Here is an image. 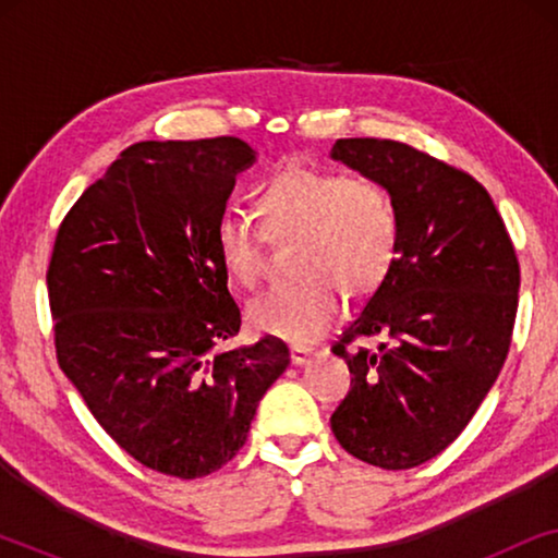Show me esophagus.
<instances>
[{
	"label": "esophagus",
	"mask_w": 558,
	"mask_h": 558,
	"mask_svg": "<svg viewBox=\"0 0 558 558\" xmlns=\"http://www.w3.org/2000/svg\"><path fill=\"white\" fill-rule=\"evenodd\" d=\"M312 355H315V353H312V348L294 345L292 350H289V357H292V365H307Z\"/></svg>",
	"instance_id": "esophagus-1"
}]
</instances>
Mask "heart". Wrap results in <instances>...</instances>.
Wrapping results in <instances>:
<instances>
[{
	"instance_id": "obj_1",
	"label": "heart",
	"mask_w": 558,
	"mask_h": 558,
	"mask_svg": "<svg viewBox=\"0 0 558 558\" xmlns=\"http://www.w3.org/2000/svg\"><path fill=\"white\" fill-rule=\"evenodd\" d=\"M264 228L228 210L216 228L220 264L235 284L254 287L264 269L266 235L296 239V281L248 302V327L287 340H317L338 319L342 292L363 300L384 284L399 248V213L380 182L315 167H289L258 193Z\"/></svg>"
}]
</instances>
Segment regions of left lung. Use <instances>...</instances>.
Wrapping results in <instances>:
<instances>
[{
    "instance_id": "1",
    "label": "left lung",
    "mask_w": 558,
    "mask_h": 558,
    "mask_svg": "<svg viewBox=\"0 0 558 558\" xmlns=\"http://www.w3.org/2000/svg\"><path fill=\"white\" fill-rule=\"evenodd\" d=\"M330 157L380 182L399 213L391 271L332 348L353 378L330 426L357 460L409 470L460 437L498 378L518 258L493 197L468 172L391 140H338ZM373 333L376 351L344 350Z\"/></svg>"
}]
</instances>
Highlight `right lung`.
I'll return each instance as SVG.
<instances>
[{
    "mask_svg": "<svg viewBox=\"0 0 558 558\" xmlns=\"http://www.w3.org/2000/svg\"><path fill=\"white\" fill-rule=\"evenodd\" d=\"M254 162L235 136L132 144L58 228L60 368L106 434L162 475L195 480L233 460L289 365L277 338L223 348L241 310L216 228Z\"/></svg>",
    "mask_w": 558,
    "mask_h": 558,
    "instance_id": "1",
    "label": "right lung"
}]
</instances>
